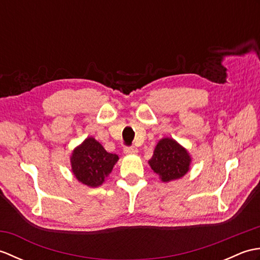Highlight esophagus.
<instances>
[{"label": "esophagus", "mask_w": 260, "mask_h": 260, "mask_svg": "<svg viewBox=\"0 0 260 260\" xmlns=\"http://www.w3.org/2000/svg\"><path fill=\"white\" fill-rule=\"evenodd\" d=\"M137 148L135 146H129V147H125L124 148V153L126 155H136L137 154Z\"/></svg>", "instance_id": "esophagus-1"}]
</instances>
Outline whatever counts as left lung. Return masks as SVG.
<instances>
[{"label": "left lung", "mask_w": 260, "mask_h": 260, "mask_svg": "<svg viewBox=\"0 0 260 260\" xmlns=\"http://www.w3.org/2000/svg\"><path fill=\"white\" fill-rule=\"evenodd\" d=\"M192 158L180 143L171 137H163L154 148L148 165L162 182L179 180L189 172Z\"/></svg>", "instance_id": "8db88e82"}]
</instances>
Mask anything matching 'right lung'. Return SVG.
<instances>
[{
  "label": "right lung",
  "instance_id": "add662e5",
  "mask_svg": "<svg viewBox=\"0 0 260 260\" xmlns=\"http://www.w3.org/2000/svg\"><path fill=\"white\" fill-rule=\"evenodd\" d=\"M119 159L108 153L93 137L87 139L74 148L70 155L71 171L80 183L89 187L102 185Z\"/></svg>",
  "mask_w": 260,
  "mask_h": 260
}]
</instances>
